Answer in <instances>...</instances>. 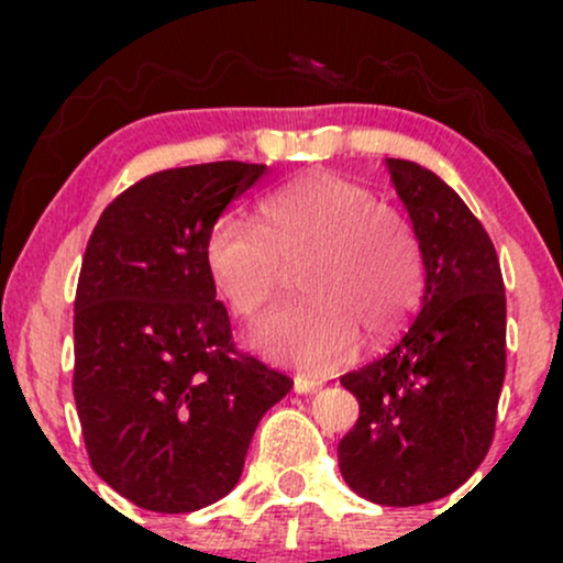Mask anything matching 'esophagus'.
<instances>
[{"mask_svg":"<svg viewBox=\"0 0 563 563\" xmlns=\"http://www.w3.org/2000/svg\"><path fill=\"white\" fill-rule=\"evenodd\" d=\"M294 389L299 394H318L322 389V380L307 378V376H296L294 378Z\"/></svg>","mask_w":563,"mask_h":563,"instance_id":"obj_1","label":"esophagus"}]
</instances>
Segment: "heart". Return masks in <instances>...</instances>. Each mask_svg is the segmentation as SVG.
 <instances>
[{
	"label": "heart",
	"instance_id": "obj_1",
	"mask_svg": "<svg viewBox=\"0 0 563 563\" xmlns=\"http://www.w3.org/2000/svg\"><path fill=\"white\" fill-rule=\"evenodd\" d=\"M256 222L222 214L203 243L206 273L241 320H256L296 267L301 301L254 333L267 357L331 371L357 349L389 339L421 288V249L407 219L371 187L328 169L303 172L260 200Z\"/></svg>",
	"mask_w": 563,
	"mask_h": 563
}]
</instances>
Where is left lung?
<instances>
[{
  "instance_id": "left-lung-1",
  "label": "left lung",
  "mask_w": 563,
  "mask_h": 563,
  "mask_svg": "<svg viewBox=\"0 0 563 563\" xmlns=\"http://www.w3.org/2000/svg\"><path fill=\"white\" fill-rule=\"evenodd\" d=\"M423 256L416 320L389 354L341 376L360 418L339 442L349 487L378 506L455 493L495 437L506 378V286L487 230L434 172L389 158Z\"/></svg>"
}]
</instances>
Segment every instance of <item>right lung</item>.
Returning <instances> with one entry per match:
<instances>
[{
    "instance_id": "right-lung-1",
    "label": "right lung",
    "mask_w": 563,
    "mask_h": 563,
    "mask_svg": "<svg viewBox=\"0 0 563 563\" xmlns=\"http://www.w3.org/2000/svg\"><path fill=\"white\" fill-rule=\"evenodd\" d=\"M264 164L156 172L97 219L74 301V399L89 461L134 506L190 514L235 487L294 380L241 352L203 262L209 228Z\"/></svg>"
}]
</instances>
